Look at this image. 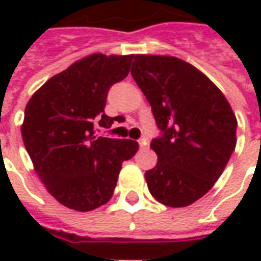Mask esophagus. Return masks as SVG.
I'll return each instance as SVG.
<instances>
[{
	"mask_svg": "<svg viewBox=\"0 0 261 261\" xmlns=\"http://www.w3.org/2000/svg\"><path fill=\"white\" fill-rule=\"evenodd\" d=\"M138 142H139V146H141L142 149L148 148V139H146V138H141V139H139Z\"/></svg>",
	"mask_w": 261,
	"mask_h": 261,
	"instance_id": "esophagus-1",
	"label": "esophagus"
}]
</instances>
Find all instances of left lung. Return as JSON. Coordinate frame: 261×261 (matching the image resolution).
I'll return each instance as SVG.
<instances>
[{
  "label": "left lung",
  "mask_w": 261,
  "mask_h": 261,
  "mask_svg": "<svg viewBox=\"0 0 261 261\" xmlns=\"http://www.w3.org/2000/svg\"><path fill=\"white\" fill-rule=\"evenodd\" d=\"M130 74L149 101L163 136L151 142L158 161L145 173L149 193L183 207L205 196L237 144V117L222 91L183 59L135 55Z\"/></svg>",
  "instance_id": "8db88e82"
}]
</instances>
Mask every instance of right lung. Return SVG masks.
<instances>
[{
  "instance_id": "right-lung-1",
  "label": "right lung",
  "mask_w": 261,
  "mask_h": 261,
  "mask_svg": "<svg viewBox=\"0 0 261 261\" xmlns=\"http://www.w3.org/2000/svg\"><path fill=\"white\" fill-rule=\"evenodd\" d=\"M134 55L93 54L49 78L25 106L21 136L36 174L61 205L88 212L115 192L122 163L138 151L132 139L94 136L103 127L107 91L130 71Z\"/></svg>"
}]
</instances>
